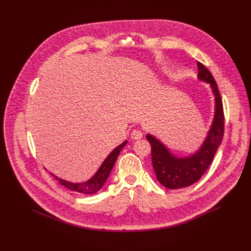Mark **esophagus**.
Segmentation results:
<instances>
[{
	"label": "esophagus",
	"mask_w": 251,
	"mask_h": 251,
	"mask_svg": "<svg viewBox=\"0 0 251 251\" xmlns=\"http://www.w3.org/2000/svg\"><path fill=\"white\" fill-rule=\"evenodd\" d=\"M142 137H143V132L140 131V130H138V129H135V130H133V131L131 132V138H132L133 140H139V139H141Z\"/></svg>",
	"instance_id": "esophagus-1"
}]
</instances>
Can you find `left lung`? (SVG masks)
<instances>
[{"label":"left lung","mask_w":251,"mask_h":251,"mask_svg":"<svg viewBox=\"0 0 251 251\" xmlns=\"http://www.w3.org/2000/svg\"><path fill=\"white\" fill-rule=\"evenodd\" d=\"M198 79L208 83L214 96V115L201 146L190 156L178 157L151 134L146 138L151 144L152 164L157 180L170 190L182 189L198 182L209 167L214 154L222 144L225 131L224 107L218 84L208 69L197 63Z\"/></svg>","instance_id":"8db88e82"}]
</instances>
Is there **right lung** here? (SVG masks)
Listing matches in <instances>:
<instances>
[{"instance_id":"right-lung-1","label":"right lung","mask_w":251,"mask_h":251,"mask_svg":"<svg viewBox=\"0 0 251 251\" xmlns=\"http://www.w3.org/2000/svg\"><path fill=\"white\" fill-rule=\"evenodd\" d=\"M127 144V141H124L122 144H120L119 146H117L107 158L103 161V163L101 164V166L99 167V169L97 170V172L94 174V176H92V177H90L88 181L82 182V183H71L65 180H62V178L56 176L55 175L51 174L55 180L58 181V183L62 186H64L65 188L74 191V192H77L80 194H84V195H92L97 193L105 184L107 177L109 176L110 172L121 152V150L125 147V145Z\"/></svg>"}]
</instances>
